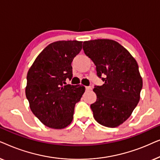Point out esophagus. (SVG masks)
I'll return each mask as SVG.
<instances>
[{
    "label": "esophagus",
    "instance_id": "esophagus-1",
    "mask_svg": "<svg viewBox=\"0 0 160 160\" xmlns=\"http://www.w3.org/2000/svg\"><path fill=\"white\" fill-rule=\"evenodd\" d=\"M85 88H86V90H87V91H89V90H90V89H92L91 87H85Z\"/></svg>",
    "mask_w": 160,
    "mask_h": 160
}]
</instances>
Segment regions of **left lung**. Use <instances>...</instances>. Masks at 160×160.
I'll use <instances>...</instances> for the list:
<instances>
[{
    "label": "left lung",
    "instance_id": "obj_1",
    "mask_svg": "<svg viewBox=\"0 0 160 160\" xmlns=\"http://www.w3.org/2000/svg\"><path fill=\"white\" fill-rule=\"evenodd\" d=\"M83 49L104 82L93 89L97 95L90 106L93 117L102 126L117 128L130 117L140 100L143 80L138 63L125 48L111 39L84 41Z\"/></svg>",
    "mask_w": 160,
    "mask_h": 160
}]
</instances>
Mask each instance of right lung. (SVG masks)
<instances>
[{
    "label": "right lung",
    "instance_id": "1",
    "mask_svg": "<svg viewBox=\"0 0 160 160\" xmlns=\"http://www.w3.org/2000/svg\"><path fill=\"white\" fill-rule=\"evenodd\" d=\"M82 48V41H58L38 54L27 75L26 98L33 114L52 129L71 123L74 108L85 92L84 86L66 84L73 77L71 62Z\"/></svg>",
    "mask_w": 160,
    "mask_h": 160
}]
</instances>
